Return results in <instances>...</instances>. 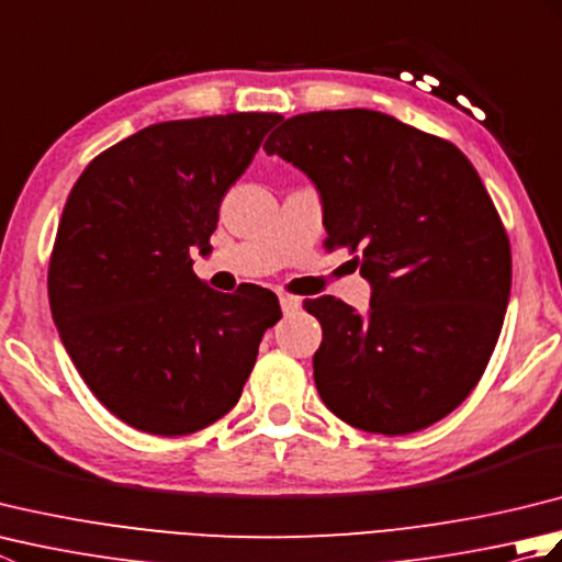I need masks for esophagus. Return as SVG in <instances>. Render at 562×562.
Masks as SVG:
<instances>
[{"label":"esophagus","mask_w":562,"mask_h":562,"mask_svg":"<svg viewBox=\"0 0 562 562\" xmlns=\"http://www.w3.org/2000/svg\"><path fill=\"white\" fill-rule=\"evenodd\" d=\"M280 306H282L284 314H294L296 308L302 306V302L296 300V296H292V294H280Z\"/></svg>","instance_id":"34e87169"}]
</instances>
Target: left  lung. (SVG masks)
<instances>
[{"instance_id":"8db88e82","label":"left lung","mask_w":562,"mask_h":562,"mask_svg":"<svg viewBox=\"0 0 562 562\" xmlns=\"http://www.w3.org/2000/svg\"><path fill=\"white\" fill-rule=\"evenodd\" d=\"M312 178L326 246H348L372 284L367 316L306 302L324 340L321 398L340 420L411 435L479 384L505 321L509 238L473 164L451 142L367 109L302 113L266 142Z\"/></svg>"}]
</instances>
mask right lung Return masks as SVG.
Here are the masks:
<instances>
[{
  "mask_svg": "<svg viewBox=\"0 0 562 562\" xmlns=\"http://www.w3.org/2000/svg\"><path fill=\"white\" fill-rule=\"evenodd\" d=\"M280 113L149 125L93 159L71 188L47 270L55 326L77 372L130 427L178 437L241 396L272 292L210 290L190 250L210 254L220 205Z\"/></svg>",
  "mask_w": 562,
  "mask_h": 562,
  "instance_id": "right-lung-1",
  "label": "right lung"
}]
</instances>
